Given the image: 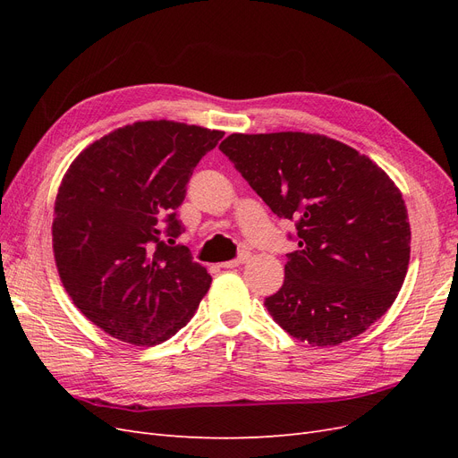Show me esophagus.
Masks as SVG:
<instances>
[{
  "label": "esophagus",
  "mask_w": 458,
  "mask_h": 458,
  "mask_svg": "<svg viewBox=\"0 0 458 458\" xmlns=\"http://www.w3.org/2000/svg\"><path fill=\"white\" fill-rule=\"evenodd\" d=\"M248 258H250V254L248 252H242L239 258H234V259H231V261H225V263H221V266L224 267H227V269H233V267H239V266H242V263H246L248 261Z\"/></svg>",
  "instance_id": "esophagus-1"
}]
</instances>
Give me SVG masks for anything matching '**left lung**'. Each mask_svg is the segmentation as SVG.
I'll return each instance as SVG.
<instances>
[{
    "instance_id": "obj_1",
    "label": "left lung",
    "mask_w": 458,
    "mask_h": 458,
    "mask_svg": "<svg viewBox=\"0 0 458 458\" xmlns=\"http://www.w3.org/2000/svg\"><path fill=\"white\" fill-rule=\"evenodd\" d=\"M298 250L266 308L290 336L338 345L392 308L411 258L405 200L369 157L318 133H233L219 145Z\"/></svg>"
}]
</instances>
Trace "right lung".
Returning a JSON list of instances; mask_svg holds the SVG:
<instances>
[{
	"label": "right lung",
	"mask_w": 458,
	"mask_h": 458,
	"mask_svg": "<svg viewBox=\"0 0 458 458\" xmlns=\"http://www.w3.org/2000/svg\"><path fill=\"white\" fill-rule=\"evenodd\" d=\"M224 131L172 120L118 128L84 148L55 200L53 254L74 306L133 345L172 338L212 276L175 244L187 183ZM170 236L168 242H164Z\"/></svg>",
	"instance_id": "1"
}]
</instances>
